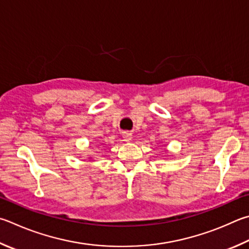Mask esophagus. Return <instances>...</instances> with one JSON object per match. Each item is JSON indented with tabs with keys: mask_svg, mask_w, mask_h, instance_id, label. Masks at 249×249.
I'll return each instance as SVG.
<instances>
[{
	"mask_svg": "<svg viewBox=\"0 0 249 249\" xmlns=\"http://www.w3.org/2000/svg\"><path fill=\"white\" fill-rule=\"evenodd\" d=\"M123 138H124V140H125L126 142H132V140H133V135L130 134V133H128V132H125L123 134Z\"/></svg>",
	"mask_w": 249,
	"mask_h": 249,
	"instance_id": "1",
	"label": "esophagus"
}]
</instances>
